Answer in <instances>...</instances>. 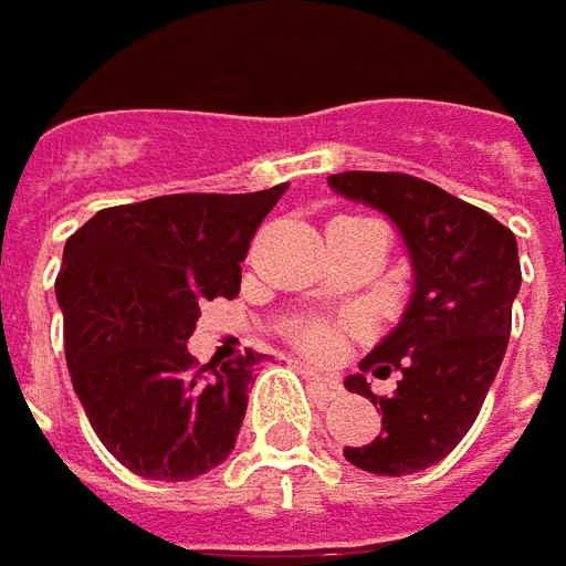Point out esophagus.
<instances>
[{
    "label": "esophagus",
    "mask_w": 566,
    "mask_h": 566,
    "mask_svg": "<svg viewBox=\"0 0 566 566\" xmlns=\"http://www.w3.org/2000/svg\"><path fill=\"white\" fill-rule=\"evenodd\" d=\"M304 377H307L310 386L316 389V396H319V399L332 402V399H338V396H342V382L335 380V377H329V374H319V370H313V367H304Z\"/></svg>",
    "instance_id": "esophagus-1"
}]
</instances>
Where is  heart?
<instances>
[{"label":"heart","instance_id":"b5f03b06","mask_svg":"<svg viewBox=\"0 0 566 566\" xmlns=\"http://www.w3.org/2000/svg\"><path fill=\"white\" fill-rule=\"evenodd\" d=\"M304 345H307L310 352H316V355H329L332 348H335V332L326 329V326H310L304 332Z\"/></svg>","mask_w":566,"mask_h":566}]
</instances>
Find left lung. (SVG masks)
<instances>
[{"instance_id": "left-lung-1", "label": "left lung", "mask_w": 566, "mask_h": 566, "mask_svg": "<svg viewBox=\"0 0 566 566\" xmlns=\"http://www.w3.org/2000/svg\"><path fill=\"white\" fill-rule=\"evenodd\" d=\"M332 192L382 211L406 243L411 294L392 332L357 367L397 392L377 400L363 374L345 389L382 411L380 437L345 447V459L374 475H411L453 450L479 418L510 342V313L520 294L516 237L447 189L408 177L348 170L332 174Z\"/></svg>"}]
</instances>
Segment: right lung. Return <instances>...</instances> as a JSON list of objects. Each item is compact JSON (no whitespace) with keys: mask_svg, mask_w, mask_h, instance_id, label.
Returning a JSON list of instances; mask_svg holds the SVG:
<instances>
[{"mask_svg":"<svg viewBox=\"0 0 566 566\" xmlns=\"http://www.w3.org/2000/svg\"><path fill=\"white\" fill-rule=\"evenodd\" d=\"M284 189L158 196L97 211L65 240L69 377L101 443L142 479H196L234 450L265 355L196 370L186 342L202 301L237 297L240 262Z\"/></svg>","mask_w":566,"mask_h":566,"instance_id":"1","label":"right lung"}]
</instances>
